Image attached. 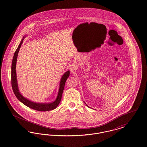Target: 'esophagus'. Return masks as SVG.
I'll list each match as a JSON object with an SVG mask.
<instances>
[{
  "label": "esophagus",
  "instance_id": "1",
  "mask_svg": "<svg viewBox=\"0 0 147 147\" xmlns=\"http://www.w3.org/2000/svg\"><path fill=\"white\" fill-rule=\"evenodd\" d=\"M70 71H71V73L72 74H74L76 73V69L74 67H72L71 68V69H70Z\"/></svg>",
  "mask_w": 147,
  "mask_h": 147
}]
</instances>
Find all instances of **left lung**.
Masks as SVG:
<instances>
[{
    "label": "left lung",
    "mask_w": 147,
    "mask_h": 147,
    "mask_svg": "<svg viewBox=\"0 0 147 147\" xmlns=\"http://www.w3.org/2000/svg\"><path fill=\"white\" fill-rule=\"evenodd\" d=\"M86 106H88V107H89V106H88V105H86Z\"/></svg>",
    "instance_id": "1"
}]
</instances>
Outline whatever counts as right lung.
<instances>
[{
    "instance_id": "1",
    "label": "right lung",
    "mask_w": 147,
    "mask_h": 147,
    "mask_svg": "<svg viewBox=\"0 0 147 147\" xmlns=\"http://www.w3.org/2000/svg\"><path fill=\"white\" fill-rule=\"evenodd\" d=\"M23 40H24V38L21 40L20 43L19 44L18 47L17 48L14 53L13 61H12V64H11V86H12L13 90L14 91V94L15 95L17 98L22 104H24V105H26V106L32 109L39 111H47L52 110L56 109L61 101L62 95L63 90L64 89L65 83L67 79L69 76L70 72L69 70L66 71L62 77L61 82H60V85H59V89L58 93V95L56 98V100L54 102H52L51 103H43V104L36 103V102H34L31 101H30L28 98H24L20 93V91L19 90L17 79H16V61H17V57H18L20 48L23 42Z\"/></svg>"
}]
</instances>
